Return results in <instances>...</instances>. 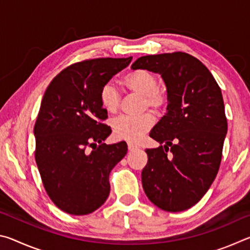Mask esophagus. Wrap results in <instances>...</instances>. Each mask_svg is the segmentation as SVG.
I'll list each match as a JSON object with an SVG mask.
<instances>
[{
	"label": "esophagus",
	"mask_w": 250,
	"mask_h": 250,
	"mask_svg": "<svg viewBox=\"0 0 250 250\" xmlns=\"http://www.w3.org/2000/svg\"><path fill=\"white\" fill-rule=\"evenodd\" d=\"M128 149H129V151H134L138 149V146L132 145V143H128Z\"/></svg>",
	"instance_id": "1"
}]
</instances>
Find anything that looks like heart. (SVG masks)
I'll return each mask as SVG.
<instances>
[{
  "instance_id": "heart-1",
  "label": "heart",
  "mask_w": 250,
  "mask_h": 250,
  "mask_svg": "<svg viewBox=\"0 0 250 250\" xmlns=\"http://www.w3.org/2000/svg\"><path fill=\"white\" fill-rule=\"evenodd\" d=\"M125 89L142 96V108L160 110L167 103L164 91L158 87L156 76L146 69H137L126 74L121 80ZM100 103L109 113H115L120 104V94L111 83H105L100 90ZM153 117L149 112L140 116H120L112 122L116 138L129 142H137L153 125Z\"/></svg>"
}]
</instances>
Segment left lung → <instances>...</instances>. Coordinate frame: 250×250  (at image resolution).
Here are the masks:
<instances>
[{
  "mask_svg": "<svg viewBox=\"0 0 250 250\" xmlns=\"http://www.w3.org/2000/svg\"><path fill=\"white\" fill-rule=\"evenodd\" d=\"M131 68L160 74L167 92V113L150 132L161 146L146 150L143 189L163 210L191 208L221 166L227 133L221 88L205 65L182 52L142 56Z\"/></svg>",
  "mask_w": 250,
  "mask_h": 250,
  "instance_id": "left-lung-1",
  "label": "left lung"
}]
</instances>
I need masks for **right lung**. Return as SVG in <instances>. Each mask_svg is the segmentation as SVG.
I'll list each match as a JSON object with an SVG mask.
<instances>
[{"label": "right lung", "instance_id": "1", "mask_svg": "<svg viewBox=\"0 0 250 250\" xmlns=\"http://www.w3.org/2000/svg\"><path fill=\"white\" fill-rule=\"evenodd\" d=\"M131 59L76 62L50 82L42 99L34 126L35 160L50 200L66 213L90 214L109 196V174L128 146L104 143L111 129L103 124L108 116L100 90Z\"/></svg>", "mask_w": 250, "mask_h": 250}]
</instances>
